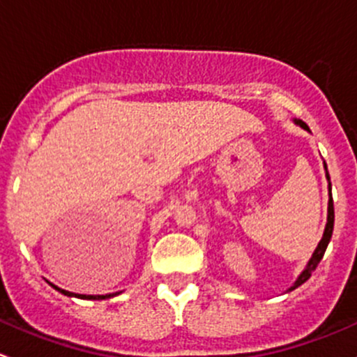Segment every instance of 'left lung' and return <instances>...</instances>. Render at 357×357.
Returning a JSON list of instances; mask_svg holds the SVG:
<instances>
[{
    "label": "left lung",
    "mask_w": 357,
    "mask_h": 357,
    "mask_svg": "<svg viewBox=\"0 0 357 357\" xmlns=\"http://www.w3.org/2000/svg\"><path fill=\"white\" fill-rule=\"evenodd\" d=\"M294 123L299 125V127H303L304 130L310 132V127H307L306 123L303 122V120H294ZM325 172H326V178H328V192H330V199H328V216H326V227H325V232H323V237L321 241H319L318 248L314 249L313 256H311L310 263H307V266L304 268L303 273L297 277V280L294 282V285L290 287L289 290H294L296 287H299V285H303L304 282L307 280V278L311 277V273L316 270V266H318V263L321 261L323 255H325L326 251V245H328L330 238H332V232H333V222H335V211H333V199H332V183H330V175H328V170H326V163H325Z\"/></svg>",
    "instance_id": "obj_1"
}]
</instances>
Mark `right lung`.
Returning a JSON list of instances; mask_svg holds the SVG:
<instances>
[{
	"label": "right lung",
	"instance_id": "add662e5",
	"mask_svg": "<svg viewBox=\"0 0 357 357\" xmlns=\"http://www.w3.org/2000/svg\"><path fill=\"white\" fill-rule=\"evenodd\" d=\"M53 285V284H51ZM54 289L58 290V292H61V294H65V296H70V297H80V299H94V301H99V299H109V297H113V296H116V294H106V296H86V294H73V292H68V290H63V289H60V287H56V285H53Z\"/></svg>",
	"mask_w": 357,
	"mask_h": 357
}]
</instances>
